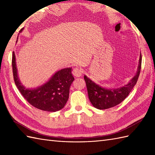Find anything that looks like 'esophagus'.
Here are the masks:
<instances>
[{
  "instance_id": "1",
  "label": "esophagus",
  "mask_w": 155,
  "mask_h": 155,
  "mask_svg": "<svg viewBox=\"0 0 155 155\" xmlns=\"http://www.w3.org/2000/svg\"><path fill=\"white\" fill-rule=\"evenodd\" d=\"M83 69L81 68L77 67V68H74L73 69V71H72V74L77 77H80L83 74Z\"/></svg>"
}]
</instances>
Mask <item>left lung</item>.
Wrapping results in <instances>:
<instances>
[{
	"instance_id": "left-lung-1",
	"label": "left lung",
	"mask_w": 155,
	"mask_h": 155,
	"mask_svg": "<svg viewBox=\"0 0 155 155\" xmlns=\"http://www.w3.org/2000/svg\"><path fill=\"white\" fill-rule=\"evenodd\" d=\"M141 62L142 56L140 54L139 64L136 75L128 84L117 89H105L99 85L95 84L94 82L87 78V76H84V78L87 85L88 98L92 104L98 109L103 110L117 106L123 102L129 94L134 85L137 84L140 72Z\"/></svg>"
}]
</instances>
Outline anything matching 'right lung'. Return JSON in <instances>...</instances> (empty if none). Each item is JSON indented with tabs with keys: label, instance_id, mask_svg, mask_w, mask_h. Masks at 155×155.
Wrapping results in <instances>:
<instances>
[{
	"label": "right lung",
	"instance_id": "add662e5",
	"mask_svg": "<svg viewBox=\"0 0 155 155\" xmlns=\"http://www.w3.org/2000/svg\"><path fill=\"white\" fill-rule=\"evenodd\" d=\"M12 67L16 87L32 106L48 112L58 111L64 107L68 98L69 88L74 80L71 73V68H64L57 72L47 83L40 87L27 89L22 86L18 79L14 52L12 57Z\"/></svg>",
	"mask_w": 155,
	"mask_h": 155
}]
</instances>
